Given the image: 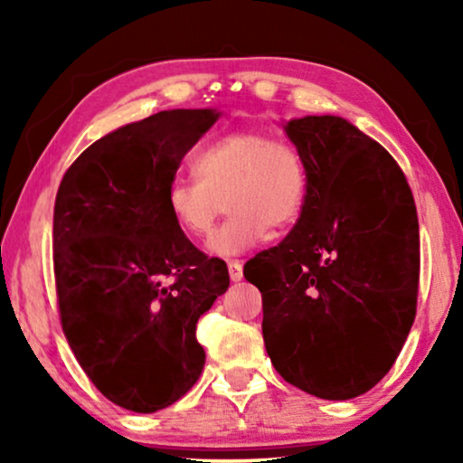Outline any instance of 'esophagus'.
<instances>
[{"mask_svg":"<svg viewBox=\"0 0 463 463\" xmlns=\"http://www.w3.org/2000/svg\"><path fill=\"white\" fill-rule=\"evenodd\" d=\"M227 269H230V278H232L233 282L242 280V276H244L242 263H240V261H230V263H227Z\"/></svg>","mask_w":463,"mask_h":463,"instance_id":"obj_1","label":"esophagus"}]
</instances>
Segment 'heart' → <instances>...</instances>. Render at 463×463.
Wrapping results in <instances>:
<instances>
[{
	"label": "heart",
	"mask_w": 463,
	"mask_h": 463,
	"mask_svg": "<svg viewBox=\"0 0 463 463\" xmlns=\"http://www.w3.org/2000/svg\"><path fill=\"white\" fill-rule=\"evenodd\" d=\"M195 179H175L166 206L176 227L194 240L211 233L223 211L232 217L208 240L214 257H238L269 238L271 227L287 230L307 202L306 157L293 143L263 130H236L214 138L194 156Z\"/></svg>",
	"instance_id": "obj_1"
}]
</instances>
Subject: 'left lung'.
Segmentation results:
<instances>
[{"label": "left lung", "mask_w": 463, "mask_h": 463, "mask_svg": "<svg viewBox=\"0 0 463 463\" xmlns=\"http://www.w3.org/2000/svg\"><path fill=\"white\" fill-rule=\"evenodd\" d=\"M309 192L280 244L244 265L261 290L271 364L307 394L347 401L382 382L413 326L420 223L394 157L337 116L284 126Z\"/></svg>", "instance_id": "left-lung-1"}]
</instances>
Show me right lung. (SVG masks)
<instances>
[{"mask_svg":"<svg viewBox=\"0 0 463 463\" xmlns=\"http://www.w3.org/2000/svg\"><path fill=\"white\" fill-rule=\"evenodd\" d=\"M217 109L160 111L92 143L54 202V278L62 333L97 390L156 413L204 369L195 325L230 287L227 265L189 242L166 189Z\"/></svg>","mask_w":463,"mask_h":463,"instance_id":"right-lung-1","label":"right lung"}]
</instances>
